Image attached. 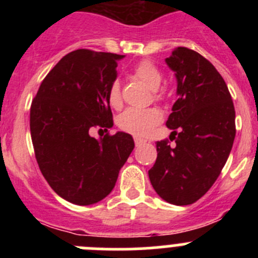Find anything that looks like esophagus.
Listing matches in <instances>:
<instances>
[{
    "mask_svg": "<svg viewBox=\"0 0 258 258\" xmlns=\"http://www.w3.org/2000/svg\"><path fill=\"white\" fill-rule=\"evenodd\" d=\"M146 142V140H144V139H140V137H135V145L136 146H141V145H144Z\"/></svg>",
    "mask_w": 258,
    "mask_h": 258,
    "instance_id": "obj_1",
    "label": "esophagus"
}]
</instances>
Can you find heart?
<instances>
[{"label": "heart", "mask_w": 258, "mask_h": 258, "mask_svg": "<svg viewBox=\"0 0 258 258\" xmlns=\"http://www.w3.org/2000/svg\"><path fill=\"white\" fill-rule=\"evenodd\" d=\"M132 74L144 82L150 90H152V97L156 101H162L165 98V93L162 91L157 90L162 82V74L158 70L155 63H152L148 59L139 62L132 70ZM107 100L108 103L114 108H118L122 105L121 97V86L118 81H113L108 86L107 90ZM162 121V113L157 108H127L124 112L121 113L118 117V126L124 132L134 135L137 137H145L152 132V130L161 123Z\"/></svg>", "instance_id": "b5f03b06"}]
</instances>
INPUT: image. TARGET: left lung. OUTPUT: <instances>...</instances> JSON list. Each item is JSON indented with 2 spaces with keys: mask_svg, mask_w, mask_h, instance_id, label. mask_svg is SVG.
Here are the masks:
<instances>
[{
  "mask_svg": "<svg viewBox=\"0 0 258 258\" xmlns=\"http://www.w3.org/2000/svg\"><path fill=\"white\" fill-rule=\"evenodd\" d=\"M166 63L177 79L178 98L166 122L175 145L156 142L157 158L148 177L161 199L186 206L212 187L230 156L235 107L225 80L199 52L177 47Z\"/></svg>",
  "mask_w": 258,
  "mask_h": 258,
  "instance_id": "obj_1",
  "label": "left lung"
}]
</instances>
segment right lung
Masks as SVG:
<instances>
[{
    "label": "right lung",
    "instance_id": "right-lung-1",
    "mask_svg": "<svg viewBox=\"0 0 258 258\" xmlns=\"http://www.w3.org/2000/svg\"><path fill=\"white\" fill-rule=\"evenodd\" d=\"M122 54L80 48L48 72L31 105L30 130L38 167L51 188L71 204L87 206L113 189L135 147L113 126L107 90ZM93 128L108 134L100 140Z\"/></svg>",
    "mask_w": 258,
    "mask_h": 258
}]
</instances>
